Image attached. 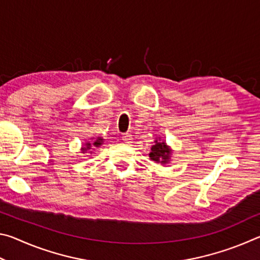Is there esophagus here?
I'll return each mask as SVG.
<instances>
[{"mask_svg": "<svg viewBox=\"0 0 260 260\" xmlns=\"http://www.w3.org/2000/svg\"><path fill=\"white\" fill-rule=\"evenodd\" d=\"M121 138H122L121 140L124 141V143L129 144V143L133 142V135L129 134V133H125V134H122Z\"/></svg>", "mask_w": 260, "mask_h": 260, "instance_id": "esophagus-1", "label": "esophagus"}]
</instances>
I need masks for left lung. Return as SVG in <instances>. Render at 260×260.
<instances>
[{
    "label": "left lung",
    "instance_id": "1",
    "mask_svg": "<svg viewBox=\"0 0 260 260\" xmlns=\"http://www.w3.org/2000/svg\"><path fill=\"white\" fill-rule=\"evenodd\" d=\"M170 148L166 146L165 142H157L156 141V144L152 146L151 152L149 157H150L152 160L160 161L162 164H165V162H167L170 159Z\"/></svg>",
    "mask_w": 260,
    "mask_h": 260
}]
</instances>
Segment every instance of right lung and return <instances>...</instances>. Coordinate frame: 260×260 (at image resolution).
Masks as SVG:
<instances>
[{"instance_id":"obj_1","label":"right lung","mask_w":260,"mask_h":260,"mask_svg":"<svg viewBox=\"0 0 260 260\" xmlns=\"http://www.w3.org/2000/svg\"><path fill=\"white\" fill-rule=\"evenodd\" d=\"M101 144H102V139L99 138V140H96L95 142L93 143V146H94V147H100ZM89 149H91V144H90L89 142H88V143H87V148H83L82 150H89Z\"/></svg>"}]
</instances>
